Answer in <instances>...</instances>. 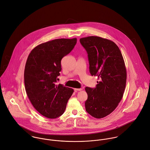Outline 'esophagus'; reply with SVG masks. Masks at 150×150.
<instances>
[{"instance_id": "esophagus-1", "label": "esophagus", "mask_w": 150, "mask_h": 150, "mask_svg": "<svg viewBox=\"0 0 150 150\" xmlns=\"http://www.w3.org/2000/svg\"><path fill=\"white\" fill-rule=\"evenodd\" d=\"M74 90L75 91H81L82 89H81V88H74Z\"/></svg>"}]
</instances>
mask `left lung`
<instances>
[{"label":"left lung","instance_id":"left-lung-1","mask_svg":"<svg viewBox=\"0 0 150 150\" xmlns=\"http://www.w3.org/2000/svg\"><path fill=\"white\" fill-rule=\"evenodd\" d=\"M80 43L88 54L89 72L98 77L95 88L86 87V112L96 118H102L118 106L124 93L127 70L117 44L98 36L81 38Z\"/></svg>","mask_w":150,"mask_h":150}]
</instances>
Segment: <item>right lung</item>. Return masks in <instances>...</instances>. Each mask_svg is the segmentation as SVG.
Instances as JSON below:
<instances>
[{"instance_id":"1","label":"right lung","mask_w":150,"mask_h":150,"mask_svg":"<svg viewBox=\"0 0 150 150\" xmlns=\"http://www.w3.org/2000/svg\"><path fill=\"white\" fill-rule=\"evenodd\" d=\"M77 39H58L42 43L30 52L25 67L24 83L32 105L42 115L56 118L64 112L74 90L56 85L61 60L69 54Z\"/></svg>"}]
</instances>
